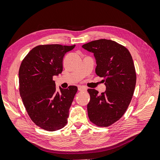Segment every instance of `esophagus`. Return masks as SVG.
Listing matches in <instances>:
<instances>
[{"label":"esophagus","mask_w":160,"mask_h":160,"mask_svg":"<svg viewBox=\"0 0 160 160\" xmlns=\"http://www.w3.org/2000/svg\"><path fill=\"white\" fill-rule=\"evenodd\" d=\"M78 90L80 91H87V88H85V87L83 86H79L78 87Z\"/></svg>","instance_id":"obj_1"}]
</instances>
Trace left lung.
<instances>
[{"instance_id": "obj_1", "label": "left lung", "mask_w": 160, "mask_h": 160, "mask_svg": "<svg viewBox=\"0 0 160 160\" xmlns=\"http://www.w3.org/2000/svg\"><path fill=\"white\" fill-rule=\"evenodd\" d=\"M82 47L94 54L95 72L103 77L106 86L101 94L94 89L88 90L89 118L98 126L108 127L122 117L132 99L136 83L132 57L124 46L111 40H96Z\"/></svg>"}]
</instances>
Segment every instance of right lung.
I'll return each mask as SVG.
<instances>
[{
  "label": "right lung",
  "mask_w": 160,
  "mask_h": 160,
  "mask_svg": "<svg viewBox=\"0 0 160 160\" xmlns=\"http://www.w3.org/2000/svg\"><path fill=\"white\" fill-rule=\"evenodd\" d=\"M75 47L37 46L27 55L19 68V91L23 104L32 122L45 130H59L67 123L77 88H59L60 91H57L52 77L61 73L63 57Z\"/></svg>",
  "instance_id": "right-lung-1"
}]
</instances>
